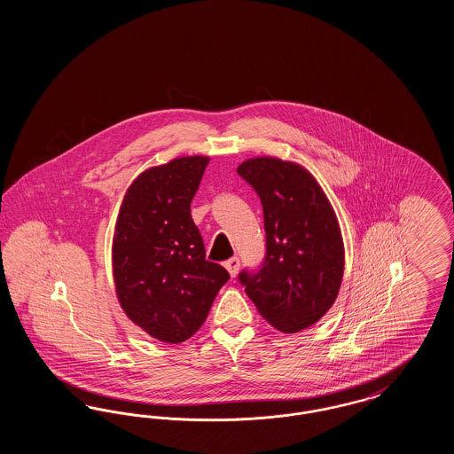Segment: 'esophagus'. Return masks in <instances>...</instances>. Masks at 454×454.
Masks as SVG:
<instances>
[{"label": "esophagus", "mask_w": 454, "mask_h": 454, "mask_svg": "<svg viewBox=\"0 0 454 454\" xmlns=\"http://www.w3.org/2000/svg\"><path fill=\"white\" fill-rule=\"evenodd\" d=\"M224 267H226V270L230 272V276L235 278L238 274V270H239V259H238V257H231V259L226 260V262H224Z\"/></svg>", "instance_id": "esophagus-1"}]
</instances>
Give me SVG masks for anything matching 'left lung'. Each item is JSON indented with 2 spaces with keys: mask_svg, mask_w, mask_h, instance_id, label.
<instances>
[{
  "mask_svg": "<svg viewBox=\"0 0 454 454\" xmlns=\"http://www.w3.org/2000/svg\"><path fill=\"white\" fill-rule=\"evenodd\" d=\"M263 207L265 260L239 282L260 315L284 333L317 324L337 300L344 276V239L335 211L304 167L257 156L238 167Z\"/></svg>",
  "mask_w": 454,
  "mask_h": 454,
  "instance_id": "8db88e82",
  "label": "left lung"
}]
</instances>
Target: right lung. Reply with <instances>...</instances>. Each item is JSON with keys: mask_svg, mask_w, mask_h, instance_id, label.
<instances>
[{"mask_svg": "<svg viewBox=\"0 0 454 454\" xmlns=\"http://www.w3.org/2000/svg\"><path fill=\"white\" fill-rule=\"evenodd\" d=\"M207 163V156H184L137 175L115 223L117 300L132 324L167 344L194 335L230 279L224 267L206 260L191 216Z\"/></svg>", "mask_w": 454, "mask_h": 454, "instance_id": "right-lung-1", "label": "right lung"}]
</instances>
